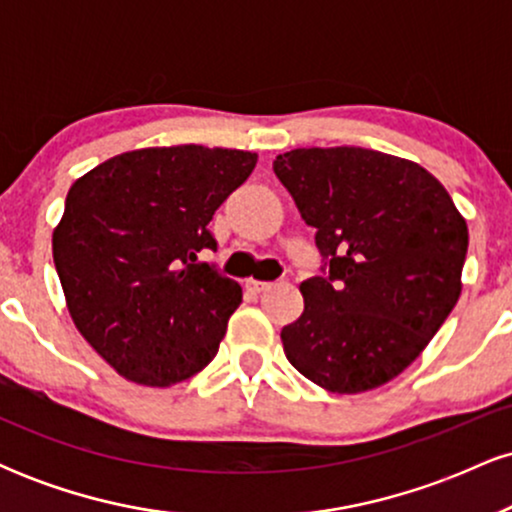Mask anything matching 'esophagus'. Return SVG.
<instances>
[{
    "label": "esophagus",
    "instance_id": "obj_1",
    "mask_svg": "<svg viewBox=\"0 0 512 512\" xmlns=\"http://www.w3.org/2000/svg\"><path fill=\"white\" fill-rule=\"evenodd\" d=\"M245 289H248L250 293H255V296H257V293L267 291V289H269V284H267V281H257V279H248V281H245Z\"/></svg>",
    "mask_w": 512,
    "mask_h": 512
}]
</instances>
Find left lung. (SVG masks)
<instances>
[{"mask_svg":"<svg viewBox=\"0 0 512 512\" xmlns=\"http://www.w3.org/2000/svg\"><path fill=\"white\" fill-rule=\"evenodd\" d=\"M274 173L330 272L303 281V315L281 330L291 366L358 395L419 358L462 293L467 221L419 163L361 149H293Z\"/></svg>","mask_w":512,"mask_h":512,"instance_id":"8db88e82","label":"left lung"}]
</instances>
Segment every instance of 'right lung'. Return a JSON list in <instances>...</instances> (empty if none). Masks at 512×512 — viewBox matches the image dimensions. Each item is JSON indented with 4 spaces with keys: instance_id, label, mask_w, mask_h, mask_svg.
Segmentation results:
<instances>
[{
    "instance_id": "add662e5",
    "label": "right lung",
    "mask_w": 512,
    "mask_h": 512,
    "mask_svg": "<svg viewBox=\"0 0 512 512\" xmlns=\"http://www.w3.org/2000/svg\"><path fill=\"white\" fill-rule=\"evenodd\" d=\"M257 154L197 144L113 156L69 187L52 257L69 315L129 383L170 387L207 368L243 289L199 252Z\"/></svg>"
}]
</instances>
